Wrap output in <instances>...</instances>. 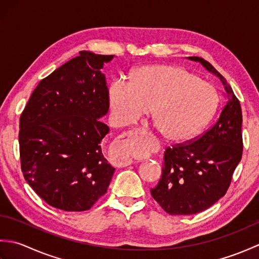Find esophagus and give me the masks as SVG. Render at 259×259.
Wrapping results in <instances>:
<instances>
[{"label":"esophagus","instance_id":"1","mask_svg":"<svg viewBox=\"0 0 259 259\" xmlns=\"http://www.w3.org/2000/svg\"><path fill=\"white\" fill-rule=\"evenodd\" d=\"M147 129L137 128L123 134L115 142L114 155L115 166L126 167L133 163V157L141 151V137L146 135Z\"/></svg>","mask_w":259,"mask_h":259}]
</instances>
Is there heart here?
Segmentation results:
<instances>
[{
  "label": "heart",
  "instance_id": "heart-1",
  "mask_svg": "<svg viewBox=\"0 0 259 259\" xmlns=\"http://www.w3.org/2000/svg\"><path fill=\"white\" fill-rule=\"evenodd\" d=\"M108 100L120 124L139 121L151 110L159 131L171 142H187L211 122L219 107L216 88L177 65L153 64L134 70L129 83L114 80Z\"/></svg>",
  "mask_w": 259,
  "mask_h": 259
}]
</instances>
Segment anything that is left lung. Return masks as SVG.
Returning a JSON list of instances; mask_svg holds the SVG:
<instances>
[{
  "label": "left lung",
  "mask_w": 259,
  "mask_h": 259,
  "mask_svg": "<svg viewBox=\"0 0 259 259\" xmlns=\"http://www.w3.org/2000/svg\"><path fill=\"white\" fill-rule=\"evenodd\" d=\"M217 75L228 101L206 133L194 140L167 147L161 178L151 196L169 214H194L226 194L243 156L241 108L226 79L206 60L189 57Z\"/></svg>",
  "instance_id": "1"
}]
</instances>
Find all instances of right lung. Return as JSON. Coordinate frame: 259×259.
I'll return each mask as SVG.
<instances>
[{"instance_id": "right-lung-1", "label": "right lung", "mask_w": 259, "mask_h": 259, "mask_svg": "<svg viewBox=\"0 0 259 259\" xmlns=\"http://www.w3.org/2000/svg\"><path fill=\"white\" fill-rule=\"evenodd\" d=\"M112 59L81 51L40 81L21 114L22 172L54 208L84 211L108 190L114 168L101 149L109 100L100 70Z\"/></svg>"}]
</instances>
